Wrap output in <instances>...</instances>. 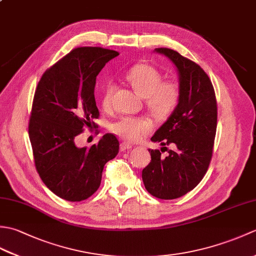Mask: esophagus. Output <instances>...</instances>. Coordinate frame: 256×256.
<instances>
[{"label": "esophagus", "mask_w": 256, "mask_h": 256, "mask_svg": "<svg viewBox=\"0 0 256 256\" xmlns=\"http://www.w3.org/2000/svg\"><path fill=\"white\" fill-rule=\"evenodd\" d=\"M132 148H133V145L132 144H130V143H128V142H122L121 143V150L122 152H124V150H132Z\"/></svg>", "instance_id": "34e87169"}]
</instances>
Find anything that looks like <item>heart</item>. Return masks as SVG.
Returning a JSON list of instances; mask_svg holds the SVG:
<instances>
[{
  "instance_id": "1",
  "label": "heart",
  "mask_w": 256,
  "mask_h": 256,
  "mask_svg": "<svg viewBox=\"0 0 256 256\" xmlns=\"http://www.w3.org/2000/svg\"><path fill=\"white\" fill-rule=\"evenodd\" d=\"M128 82L133 90L144 98L146 106L160 118H166L175 110L179 102L180 91L174 81H162V74L148 64H136L126 74ZM116 84L106 81L102 86L101 103L103 108L111 106ZM153 130V122L148 118L123 116L111 125V131L131 142L143 138Z\"/></svg>"
}]
</instances>
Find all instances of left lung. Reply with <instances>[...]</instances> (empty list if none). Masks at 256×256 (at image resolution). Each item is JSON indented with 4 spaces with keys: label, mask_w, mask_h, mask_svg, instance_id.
<instances>
[{
    "label": "left lung",
    "mask_w": 256,
    "mask_h": 256,
    "mask_svg": "<svg viewBox=\"0 0 256 256\" xmlns=\"http://www.w3.org/2000/svg\"><path fill=\"white\" fill-rule=\"evenodd\" d=\"M154 52L176 67L180 96L175 110L150 138L162 148L148 150L152 160L142 178L150 194L170 200L192 190L208 170L216 131V101L211 80L199 64L168 48ZM165 150L166 158L161 156Z\"/></svg>",
    "instance_id": "left-lung-1"
}]
</instances>
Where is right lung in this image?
<instances>
[{
  "instance_id": "right-lung-1",
  "label": "right lung",
  "mask_w": 256,
  "mask_h": 256,
  "mask_svg": "<svg viewBox=\"0 0 256 256\" xmlns=\"http://www.w3.org/2000/svg\"><path fill=\"white\" fill-rule=\"evenodd\" d=\"M116 50L80 47L70 52L38 82L28 135L36 170L42 182L67 201L88 199L100 187L103 167L118 153V140L106 134L91 148H78L84 128H96V76Z\"/></svg>"
}]
</instances>
